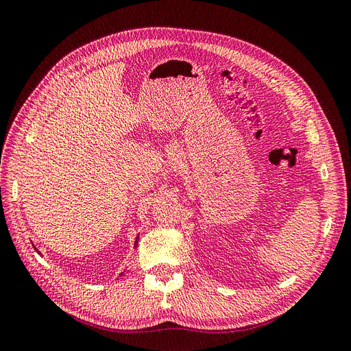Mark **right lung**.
I'll return each mask as SVG.
<instances>
[{
    "label": "right lung",
    "instance_id": "right-lung-1",
    "mask_svg": "<svg viewBox=\"0 0 351 351\" xmlns=\"http://www.w3.org/2000/svg\"><path fill=\"white\" fill-rule=\"evenodd\" d=\"M138 241H139V235H136V241H134V248L138 247ZM34 250H36L38 254H41V252H40V251H38L36 247H34ZM125 272H126V271H121L117 277H123V276H125Z\"/></svg>",
    "mask_w": 351,
    "mask_h": 351
}]
</instances>
